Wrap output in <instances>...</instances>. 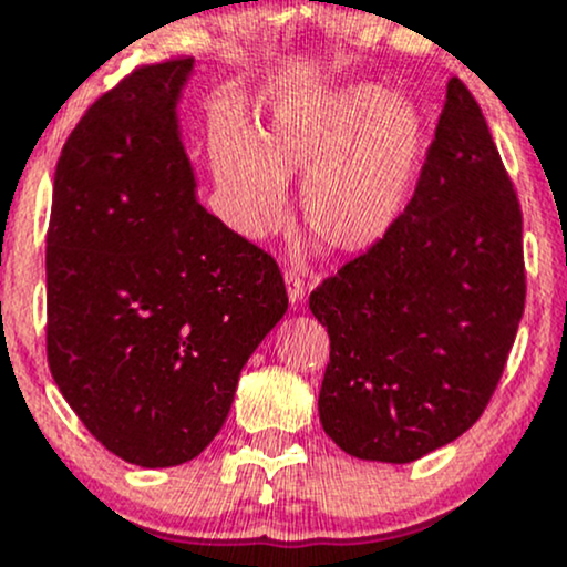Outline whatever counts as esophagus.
Here are the masks:
<instances>
[{
    "mask_svg": "<svg viewBox=\"0 0 567 567\" xmlns=\"http://www.w3.org/2000/svg\"><path fill=\"white\" fill-rule=\"evenodd\" d=\"M285 288H288V298H290L292 306H298V303L303 301V296H306V282H303V277L298 275L296 269L285 271Z\"/></svg>",
    "mask_w": 567,
    "mask_h": 567,
    "instance_id": "esophagus-1",
    "label": "esophagus"
}]
</instances>
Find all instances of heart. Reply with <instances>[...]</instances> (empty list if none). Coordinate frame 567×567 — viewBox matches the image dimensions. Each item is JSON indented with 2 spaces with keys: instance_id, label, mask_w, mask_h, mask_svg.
I'll use <instances>...</instances> for the list:
<instances>
[{
  "instance_id": "obj_1",
  "label": "heart",
  "mask_w": 567,
  "mask_h": 567,
  "mask_svg": "<svg viewBox=\"0 0 567 567\" xmlns=\"http://www.w3.org/2000/svg\"><path fill=\"white\" fill-rule=\"evenodd\" d=\"M426 146L424 116L379 84H349L315 101L282 103L256 141L220 133L213 171L231 224L261 237L282 224L285 178L301 192L311 239L338 256L379 245L405 210Z\"/></svg>"
}]
</instances>
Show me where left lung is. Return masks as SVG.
Returning <instances> with one entry per match:
<instances>
[{
	"label": "left lung",
	"mask_w": 567,
	"mask_h": 567,
	"mask_svg": "<svg viewBox=\"0 0 567 567\" xmlns=\"http://www.w3.org/2000/svg\"><path fill=\"white\" fill-rule=\"evenodd\" d=\"M309 309L330 336L320 421L341 451L410 464L483 415L525 311L523 210L458 76L400 220Z\"/></svg>",
	"instance_id": "8db88e82"
}]
</instances>
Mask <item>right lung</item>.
<instances>
[{"mask_svg":"<svg viewBox=\"0 0 567 567\" xmlns=\"http://www.w3.org/2000/svg\"><path fill=\"white\" fill-rule=\"evenodd\" d=\"M192 69H135L84 112L44 252L50 373L87 432L146 470L210 445L288 311L275 258L197 202L175 114Z\"/></svg>","mask_w":567,"mask_h":567,"instance_id":"1","label":"right lung"}]
</instances>
